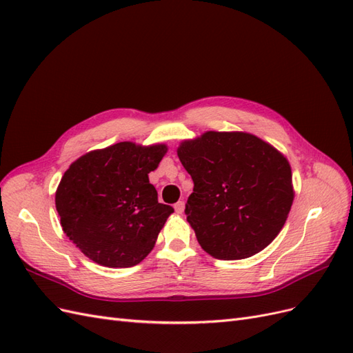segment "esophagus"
Listing matches in <instances>:
<instances>
[{
    "instance_id": "1",
    "label": "esophagus",
    "mask_w": 353,
    "mask_h": 353,
    "mask_svg": "<svg viewBox=\"0 0 353 353\" xmlns=\"http://www.w3.org/2000/svg\"><path fill=\"white\" fill-rule=\"evenodd\" d=\"M174 208H175L176 213H183L184 209H185V203L184 201H178V203H175Z\"/></svg>"
}]
</instances>
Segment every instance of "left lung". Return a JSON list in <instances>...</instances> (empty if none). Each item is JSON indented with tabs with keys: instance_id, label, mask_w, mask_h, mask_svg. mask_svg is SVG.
Listing matches in <instances>:
<instances>
[{
	"instance_id": "left-lung-1",
	"label": "left lung",
	"mask_w": 353,
	"mask_h": 353,
	"mask_svg": "<svg viewBox=\"0 0 353 353\" xmlns=\"http://www.w3.org/2000/svg\"><path fill=\"white\" fill-rule=\"evenodd\" d=\"M178 157L194 183L187 221L206 253L245 259L279 236L294 193L276 148L248 132L208 131L181 143Z\"/></svg>"
}]
</instances>
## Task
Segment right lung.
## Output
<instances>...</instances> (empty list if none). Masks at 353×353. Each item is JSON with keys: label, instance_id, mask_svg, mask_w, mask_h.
Wrapping results in <instances>:
<instances>
[{"label": "right lung", "instance_id": "obj_1", "mask_svg": "<svg viewBox=\"0 0 353 353\" xmlns=\"http://www.w3.org/2000/svg\"><path fill=\"white\" fill-rule=\"evenodd\" d=\"M165 144L117 143L81 156L56 191L66 236L95 263L130 268L152 252L174 209L157 201L148 181L166 154Z\"/></svg>", "mask_w": 353, "mask_h": 353}]
</instances>
